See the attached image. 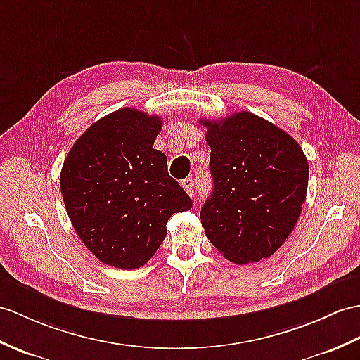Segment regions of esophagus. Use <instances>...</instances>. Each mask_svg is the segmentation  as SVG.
<instances>
[{
	"mask_svg": "<svg viewBox=\"0 0 360 360\" xmlns=\"http://www.w3.org/2000/svg\"><path fill=\"white\" fill-rule=\"evenodd\" d=\"M181 186H182L184 190H186V193L188 196H195V193H196V182H195V179H191V178L184 179Z\"/></svg>",
	"mask_w": 360,
	"mask_h": 360,
	"instance_id": "34e87169",
	"label": "esophagus"
}]
</instances>
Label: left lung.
Masks as SVG:
<instances>
[{"instance_id": "obj_1", "label": "left lung", "mask_w": 360, "mask_h": 360, "mask_svg": "<svg viewBox=\"0 0 360 360\" xmlns=\"http://www.w3.org/2000/svg\"><path fill=\"white\" fill-rule=\"evenodd\" d=\"M207 127L213 193L200 210L208 240L235 264L278 252L302 212L308 161L297 142L250 112Z\"/></svg>"}]
</instances>
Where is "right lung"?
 <instances>
[{
	"label": "right lung",
	"mask_w": 360,
	"mask_h": 360,
	"mask_svg": "<svg viewBox=\"0 0 360 360\" xmlns=\"http://www.w3.org/2000/svg\"><path fill=\"white\" fill-rule=\"evenodd\" d=\"M160 116L124 107L82 133L61 170V193L79 239L99 261L135 270L150 261L173 213L191 208L190 196L153 148Z\"/></svg>",
	"instance_id": "1"
}]
</instances>
